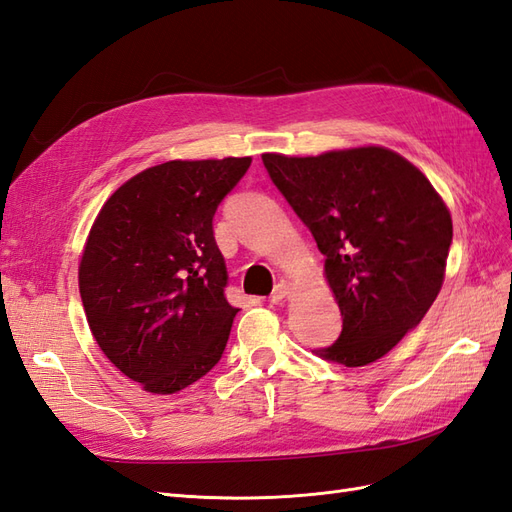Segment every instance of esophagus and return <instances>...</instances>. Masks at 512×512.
Masks as SVG:
<instances>
[{
    "label": "esophagus",
    "mask_w": 512,
    "mask_h": 512,
    "mask_svg": "<svg viewBox=\"0 0 512 512\" xmlns=\"http://www.w3.org/2000/svg\"><path fill=\"white\" fill-rule=\"evenodd\" d=\"M290 294V286L286 284V282H280L277 284L275 288H273V292H271V303H280V301H284L286 297Z\"/></svg>",
    "instance_id": "esophagus-1"
}]
</instances>
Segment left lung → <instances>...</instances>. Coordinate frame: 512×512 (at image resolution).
<instances>
[{
	"instance_id": "obj_1",
	"label": "left lung",
	"mask_w": 512,
	"mask_h": 512,
	"mask_svg": "<svg viewBox=\"0 0 512 512\" xmlns=\"http://www.w3.org/2000/svg\"><path fill=\"white\" fill-rule=\"evenodd\" d=\"M275 188L327 256L324 273L342 312L324 361L363 367L425 318L444 282L451 213L429 179L384 147L316 158L262 156Z\"/></svg>"
}]
</instances>
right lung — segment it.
<instances>
[{
    "label": "right lung",
    "instance_id": "1",
    "mask_svg": "<svg viewBox=\"0 0 512 512\" xmlns=\"http://www.w3.org/2000/svg\"><path fill=\"white\" fill-rule=\"evenodd\" d=\"M252 158L173 160L106 200L85 243L79 290L89 329L121 374L158 395L194 384L222 359L239 309L213 215Z\"/></svg>",
    "mask_w": 512,
    "mask_h": 512
}]
</instances>
